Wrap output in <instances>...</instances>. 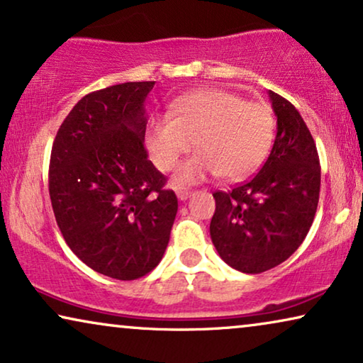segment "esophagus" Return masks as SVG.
Instances as JSON below:
<instances>
[{
	"instance_id": "obj_1",
	"label": "esophagus",
	"mask_w": 363,
	"mask_h": 363,
	"mask_svg": "<svg viewBox=\"0 0 363 363\" xmlns=\"http://www.w3.org/2000/svg\"><path fill=\"white\" fill-rule=\"evenodd\" d=\"M177 196H178V200L185 201V200H188V198L191 196V191L190 190H178L177 191Z\"/></svg>"
}]
</instances>
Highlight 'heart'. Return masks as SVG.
I'll use <instances>...</instances> for the list:
<instances>
[{"mask_svg": "<svg viewBox=\"0 0 363 363\" xmlns=\"http://www.w3.org/2000/svg\"><path fill=\"white\" fill-rule=\"evenodd\" d=\"M274 137V116L266 104L247 102L223 89H203L182 96L170 116L148 123L145 140L158 170L172 172L193 145L200 150L175 178L188 185L206 175L242 180L264 160Z\"/></svg>", "mask_w": 363, "mask_h": 363, "instance_id": "obj_1", "label": "heart"}]
</instances>
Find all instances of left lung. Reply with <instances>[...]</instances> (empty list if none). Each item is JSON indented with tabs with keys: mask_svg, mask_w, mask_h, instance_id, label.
<instances>
[{
	"mask_svg": "<svg viewBox=\"0 0 363 363\" xmlns=\"http://www.w3.org/2000/svg\"><path fill=\"white\" fill-rule=\"evenodd\" d=\"M277 117L274 145L257 175L215 191L211 241L228 266L259 274L284 262L306 240L320 191L315 142L289 101L269 91Z\"/></svg>",
	"mask_w": 363,
	"mask_h": 363,
	"instance_id": "1",
	"label": "left lung"
}]
</instances>
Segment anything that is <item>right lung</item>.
<instances>
[{"mask_svg": "<svg viewBox=\"0 0 363 363\" xmlns=\"http://www.w3.org/2000/svg\"><path fill=\"white\" fill-rule=\"evenodd\" d=\"M153 86L125 82L84 96L59 127L49 162V196L67 246L121 281L155 269L178 211L143 145Z\"/></svg>", "mask_w": 363, "mask_h": 363, "instance_id": "1", "label": "right lung"}]
</instances>
